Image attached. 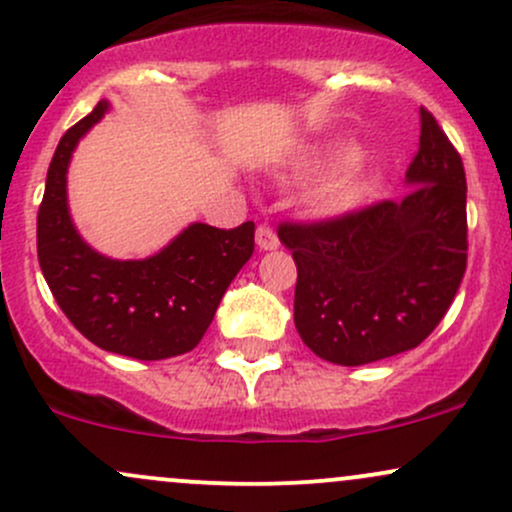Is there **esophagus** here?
<instances>
[{"label":"esophagus","instance_id":"1","mask_svg":"<svg viewBox=\"0 0 512 512\" xmlns=\"http://www.w3.org/2000/svg\"><path fill=\"white\" fill-rule=\"evenodd\" d=\"M257 245H260V250L279 248V238H276V233L267 226V223H262V226L257 228Z\"/></svg>","mask_w":512,"mask_h":512}]
</instances>
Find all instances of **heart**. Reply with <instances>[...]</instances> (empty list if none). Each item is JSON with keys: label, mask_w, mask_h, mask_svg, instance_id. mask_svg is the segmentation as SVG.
I'll return each instance as SVG.
<instances>
[{"label": "heart", "mask_w": 512, "mask_h": 512, "mask_svg": "<svg viewBox=\"0 0 512 512\" xmlns=\"http://www.w3.org/2000/svg\"><path fill=\"white\" fill-rule=\"evenodd\" d=\"M358 158V151L354 146H332V149L322 151L310 158L308 163L301 168V178L305 180H317L325 178V175L337 173L346 166H351ZM375 182L373 175L356 173V170H344V173L334 175L330 182L320 187V192L315 195L313 207L320 216H344L356 211L358 207L368 202L373 197Z\"/></svg>", "instance_id": "obj_1"}]
</instances>
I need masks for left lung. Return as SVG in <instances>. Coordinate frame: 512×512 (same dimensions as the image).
Masks as SVG:
<instances>
[{"mask_svg": "<svg viewBox=\"0 0 512 512\" xmlns=\"http://www.w3.org/2000/svg\"><path fill=\"white\" fill-rule=\"evenodd\" d=\"M402 202L337 219L281 223L298 267L293 322L313 354L363 366L414 349L438 327L467 269V180L436 117L421 108Z\"/></svg>", "mask_w": 512, "mask_h": 512, "instance_id": "8db88e82", "label": "left lung"}]
</instances>
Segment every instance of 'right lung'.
I'll return each instance as SVG.
<instances>
[{
  "label": "right lung",
  "instance_id": "add662e5",
  "mask_svg": "<svg viewBox=\"0 0 512 512\" xmlns=\"http://www.w3.org/2000/svg\"><path fill=\"white\" fill-rule=\"evenodd\" d=\"M110 103L101 101L57 144L38 209V262L52 296L88 342L113 354L161 361L192 351L223 293L255 250V223L223 231L190 223L146 260H110L69 216L67 170L79 139Z\"/></svg>",
  "mask_w": 512,
  "mask_h": 512
}]
</instances>
